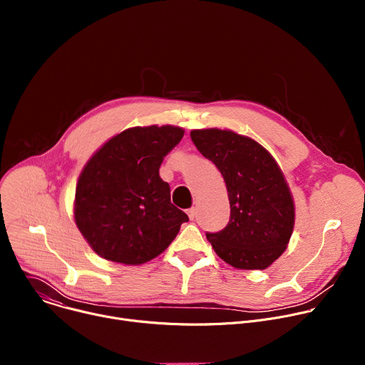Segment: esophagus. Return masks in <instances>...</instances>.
I'll return each mask as SVG.
<instances>
[{
    "label": "esophagus",
    "instance_id": "34e87169",
    "mask_svg": "<svg viewBox=\"0 0 365 365\" xmlns=\"http://www.w3.org/2000/svg\"><path fill=\"white\" fill-rule=\"evenodd\" d=\"M187 217H189L190 220H195V218H196V210H195V207H190V210H187Z\"/></svg>",
    "mask_w": 365,
    "mask_h": 365
}]
</instances>
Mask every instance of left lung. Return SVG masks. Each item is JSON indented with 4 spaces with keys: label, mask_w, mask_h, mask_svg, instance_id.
<instances>
[{
    "label": "left lung",
    "mask_w": 365,
    "mask_h": 365,
    "mask_svg": "<svg viewBox=\"0 0 365 365\" xmlns=\"http://www.w3.org/2000/svg\"><path fill=\"white\" fill-rule=\"evenodd\" d=\"M196 148L221 172L228 192V225L207 241L225 263L264 270L284 252L294 227V202L273 155L231 130H192Z\"/></svg>",
    "instance_id": "obj_1"
}]
</instances>
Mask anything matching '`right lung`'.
Wrapping results in <instances>:
<instances>
[{
	"mask_svg": "<svg viewBox=\"0 0 365 365\" xmlns=\"http://www.w3.org/2000/svg\"><path fill=\"white\" fill-rule=\"evenodd\" d=\"M175 125L133 127L103 143L83 166L73 202L78 230L102 258L144 264L176 238L187 215L170 202L159 169L182 140Z\"/></svg>",
	"mask_w": 365,
	"mask_h": 365,
	"instance_id": "right-lung-1",
	"label": "right lung"
}]
</instances>
